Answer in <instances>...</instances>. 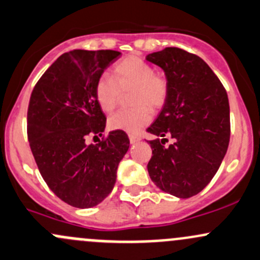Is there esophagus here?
<instances>
[{"mask_svg": "<svg viewBox=\"0 0 260 260\" xmlns=\"http://www.w3.org/2000/svg\"><path fill=\"white\" fill-rule=\"evenodd\" d=\"M141 137H139V136H136V135H129V142H131V144H136V143H138L139 141H141Z\"/></svg>", "mask_w": 260, "mask_h": 260, "instance_id": "esophagus-1", "label": "esophagus"}]
</instances>
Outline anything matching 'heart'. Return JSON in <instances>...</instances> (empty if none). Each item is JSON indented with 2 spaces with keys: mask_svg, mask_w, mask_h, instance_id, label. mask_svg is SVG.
I'll use <instances>...</instances> for the list:
<instances>
[{
  "mask_svg": "<svg viewBox=\"0 0 260 260\" xmlns=\"http://www.w3.org/2000/svg\"><path fill=\"white\" fill-rule=\"evenodd\" d=\"M131 93V109H123L108 119L109 128L125 133H137L152 121V109L158 111L166 105L169 84L166 77L157 75L154 67L136 56L127 57L113 68V78L103 75L94 86V95L103 112L113 111L122 92Z\"/></svg>",
  "mask_w": 260,
  "mask_h": 260,
  "instance_id": "heart-1",
  "label": "heart"
}]
</instances>
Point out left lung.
Instances as JSON below:
<instances>
[{
    "label": "left lung",
    "mask_w": 260,
    "mask_h": 260,
    "mask_svg": "<svg viewBox=\"0 0 260 260\" xmlns=\"http://www.w3.org/2000/svg\"><path fill=\"white\" fill-rule=\"evenodd\" d=\"M165 72L166 105L147 128L151 144L148 173L159 189L189 198L207 187L220 167L231 138L228 95L219 78L201 57L167 47L146 57ZM174 143L164 146L165 137Z\"/></svg>",
    "instance_id": "left-lung-1"
}]
</instances>
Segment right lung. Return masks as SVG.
Segmentation results:
<instances>
[{
    "label": "right lung",
    "mask_w": 260,
    "mask_h": 260,
    "mask_svg": "<svg viewBox=\"0 0 260 260\" xmlns=\"http://www.w3.org/2000/svg\"><path fill=\"white\" fill-rule=\"evenodd\" d=\"M119 56L111 50L66 52L43 73L29 98L27 135L41 176L54 194L76 208L97 206L112 192L129 148L123 131H112L100 143L87 142L88 136L105 132L94 86Z\"/></svg>",
    "instance_id": "right-lung-1"
}]
</instances>
